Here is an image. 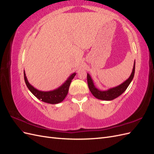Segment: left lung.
Masks as SVG:
<instances>
[{
  "mask_svg": "<svg viewBox=\"0 0 154 154\" xmlns=\"http://www.w3.org/2000/svg\"><path fill=\"white\" fill-rule=\"evenodd\" d=\"M135 63H136V62H134V67H133L132 72L131 73V75L130 76V77L127 79V80L117 87L111 88L110 89L105 91H100L99 89H97V88L94 86V83H93V81L92 80V78H91L90 75L88 74H87V77L88 87L89 88V90L91 92L92 95L99 100L110 101L116 98V97H118L121 94H122L123 93L126 91V89H127V87L130 85V83H131L132 80H133V78L134 76V73H135Z\"/></svg>",
  "mask_w": 154,
  "mask_h": 154,
  "instance_id": "1",
  "label": "left lung"
}]
</instances>
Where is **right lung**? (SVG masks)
<instances>
[{
	"label": "right lung",
	"instance_id": "add662e5",
	"mask_svg": "<svg viewBox=\"0 0 154 154\" xmlns=\"http://www.w3.org/2000/svg\"><path fill=\"white\" fill-rule=\"evenodd\" d=\"M24 80L27 88H29V90L31 92L32 94L35 96H36L37 98L48 103L57 104L60 103V102H62L67 95L70 84H71V81L74 78V77L75 76L76 73L74 72L72 74H71L67 79V80H66V82L63 83V84L62 85L57 88V89L47 92L38 91L34 87H32L28 82V81H27L24 71Z\"/></svg>",
	"mask_w": 154,
	"mask_h": 154
}]
</instances>
